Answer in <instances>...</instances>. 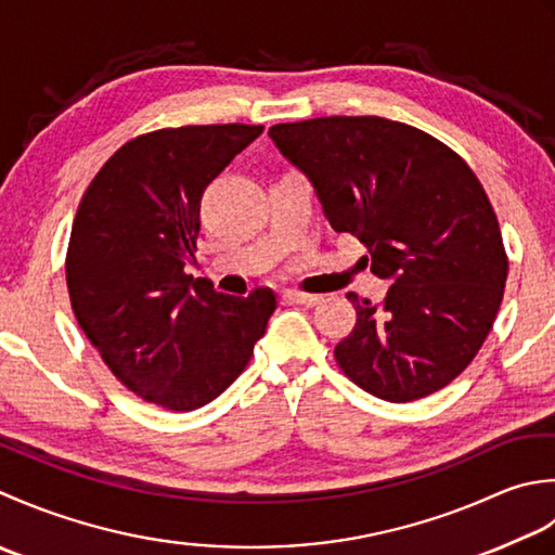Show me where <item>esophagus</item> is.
Masks as SVG:
<instances>
[{
  "label": "esophagus",
  "instance_id": "34e87169",
  "mask_svg": "<svg viewBox=\"0 0 555 555\" xmlns=\"http://www.w3.org/2000/svg\"><path fill=\"white\" fill-rule=\"evenodd\" d=\"M285 297L294 304H301V307H315L323 297L321 294H309V292H297V289H287Z\"/></svg>",
  "mask_w": 555,
  "mask_h": 555
}]
</instances>
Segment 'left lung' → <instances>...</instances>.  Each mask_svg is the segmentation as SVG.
Returning <instances> with one entry per match:
<instances>
[{
    "label": "left lung",
    "instance_id": "8db88e82",
    "mask_svg": "<svg viewBox=\"0 0 555 555\" xmlns=\"http://www.w3.org/2000/svg\"><path fill=\"white\" fill-rule=\"evenodd\" d=\"M275 149L309 179L335 232L359 236L383 304H357L335 347L359 388L412 402L446 388L477 357L501 309L507 256L499 220L467 163L383 117L275 124Z\"/></svg>",
    "mask_w": 555,
    "mask_h": 555
}]
</instances>
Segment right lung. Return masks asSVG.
Masks as SVG:
<instances>
[{
    "mask_svg": "<svg viewBox=\"0 0 555 555\" xmlns=\"http://www.w3.org/2000/svg\"><path fill=\"white\" fill-rule=\"evenodd\" d=\"M263 127L208 124L139 135L78 206L66 287L81 331L145 402L191 412L230 388L275 311V294L215 292L184 273L201 196Z\"/></svg>",
    "mask_w": 555,
    "mask_h": 555,
    "instance_id": "right-lung-1",
    "label": "right lung"
}]
</instances>
